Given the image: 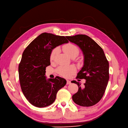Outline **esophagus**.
<instances>
[{
    "instance_id": "esophagus-1",
    "label": "esophagus",
    "mask_w": 128,
    "mask_h": 128,
    "mask_svg": "<svg viewBox=\"0 0 128 128\" xmlns=\"http://www.w3.org/2000/svg\"><path fill=\"white\" fill-rule=\"evenodd\" d=\"M71 82L70 80H67V85H69V84H70Z\"/></svg>"
}]
</instances>
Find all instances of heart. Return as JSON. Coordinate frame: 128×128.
<instances>
[{"label":"heart","mask_w":128,"mask_h":128,"mask_svg":"<svg viewBox=\"0 0 128 128\" xmlns=\"http://www.w3.org/2000/svg\"><path fill=\"white\" fill-rule=\"evenodd\" d=\"M64 50L66 53L71 57L74 54L78 55L79 49L76 46L72 44H68L64 46ZM59 52V48L56 47L52 50L51 52L50 58L51 60H54V58L58 52ZM76 69L73 66H61L58 67L57 70L58 73L61 76L66 78L70 76L75 72Z\"/></svg>","instance_id":"b5f03b06"}]
</instances>
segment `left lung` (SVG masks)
<instances>
[{"mask_svg": "<svg viewBox=\"0 0 128 128\" xmlns=\"http://www.w3.org/2000/svg\"><path fill=\"white\" fill-rule=\"evenodd\" d=\"M68 40L79 46L84 56V64L77 78L85 79L84 86L76 81L78 91L72 96L75 103L88 107L96 104L103 96L109 79V64L103 50L91 37L85 35L66 36Z\"/></svg>", "mask_w": 128, "mask_h": 128, "instance_id": "8db88e82", "label": "left lung"}]
</instances>
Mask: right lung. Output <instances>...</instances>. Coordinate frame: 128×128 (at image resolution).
Wrapping results in <instances>:
<instances>
[{
  "mask_svg": "<svg viewBox=\"0 0 128 128\" xmlns=\"http://www.w3.org/2000/svg\"><path fill=\"white\" fill-rule=\"evenodd\" d=\"M68 40L64 36L44 32L31 42L23 52L18 67L22 91L30 104L44 108L54 102L58 90L66 85L61 77L46 79V68L50 64L52 50Z\"/></svg>",
  "mask_w": 128,
  "mask_h": 128,
  "instance_id": "add662e5",
  "label": "right lung"
}]
</instances>
